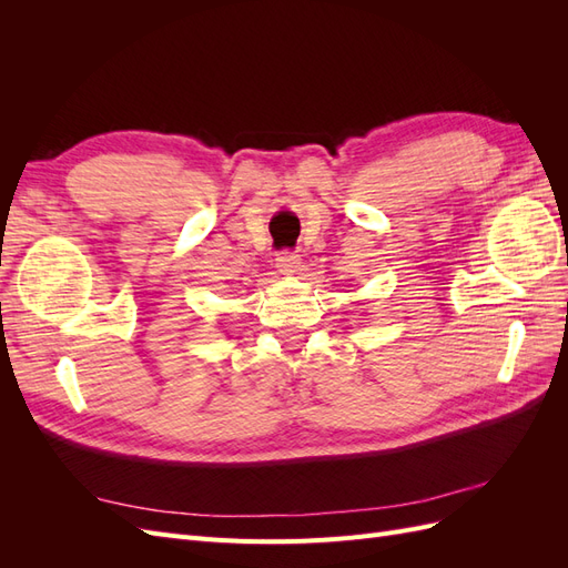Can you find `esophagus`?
Segmentation results:
<instances>
[{
    "mask_svg": "<svg viewBox=\"0 0 568 568\" xmlns=\"http://www.w3.org/2000/svg\"><path fill=\"white\" fill-rule=\"evenodd\" d=\"M274 265H277L280 272H284V274L298 272V267H301V255H298L296 251L284 248V251L277 253V257H274Z\"/></svg>",
    "mask_w": 568,
    "mask_h": 568,
    "instance_id": "obj_1",
    "label": "esophagus"
}]
</instances>
